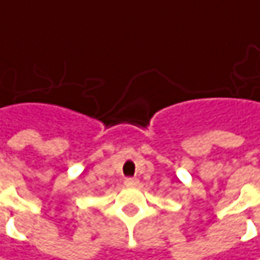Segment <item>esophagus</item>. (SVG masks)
Wrapping results in <instances>:
<instances>
[{"mask_svg":"<svg viewBox=\"0 0 260 260\" xmlns=\"http://www.w3.org/2000/svg\"><path fill=\"white\" fill-rule=\"evenodd\" d=\"M124 185L125 186H137L139 185V179L137 178H125Z\"/></svg>","mask_w":260,"mask_h":260,"instance_id":"34e87169","label":"esophagus"}]
</instances>
